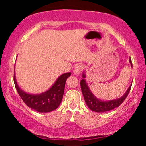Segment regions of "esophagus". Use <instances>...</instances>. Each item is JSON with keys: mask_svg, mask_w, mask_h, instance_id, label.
Listing matches in <instances>:
<instances>
[{"mask_svg": "<svg viewBox=\"0 0 146 146\" xmlns=\"http://www.w3.org/2000/svg\"><path fill=\"white\" fill-rule=\"evenodd\" d=\"M83 68H84L82 64L77 65V66H75L74 68V74H75V75L80 74V73L82 72V71Z\"/></svg>", "mask_w": 146, "mask_h": 146, "instance_id": "34e87169", "label": "esophagus"}]
</instances>
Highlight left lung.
Here are the masks:
<instances>
[{
    "label": "left lung",
    "mask_w": 146,
    "mask_h": 146,
    "mask_svg": "<svg viewBox=\"0 0 146 146\" xmlns=\"http://www.w3.org/2000/svg\"><path fill=\"white\" fill-rule=\"evenodd\" d=\"M129 62H130V65H131L132 67L131 60H129ZM82 76V80L80 82V86H81L82 92L85 102H86V105L88 106V107L90 110L94 112H96V113H104V112L110 111V110L115 109L117 107L119 106L125 100L126 97L128 96L132 86L131 84L126 91H125V93L122 95L121 98L115 99V100L104 101V100H102L98 98L92 93L89 86L87 84L86 80H85L86 75L84 72H83Z\"/></svg>",
    "instance_id": "left-lung-1"
}]
</instances>
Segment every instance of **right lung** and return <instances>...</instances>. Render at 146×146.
Instances as JSON below:
<instances>
[{"label": "right lung", "mask_w": 146, "mask_h": 146, "mask_svg": "<svg viewBox=\"0 0 146 146\" xmlns=\"http://www.w3.org/2000/svg\"><path fill=\"white\" fill-rule=\"evenodd\" d=\"M71 73H66L58 77L51 88L44 93L31 94L25 92L18 86L14 73V84L18 94L25 104L39 113H49L58 108L64 92L66 79Z\"/></svg>", "instance_id": "add662e5"}]
</instances>
